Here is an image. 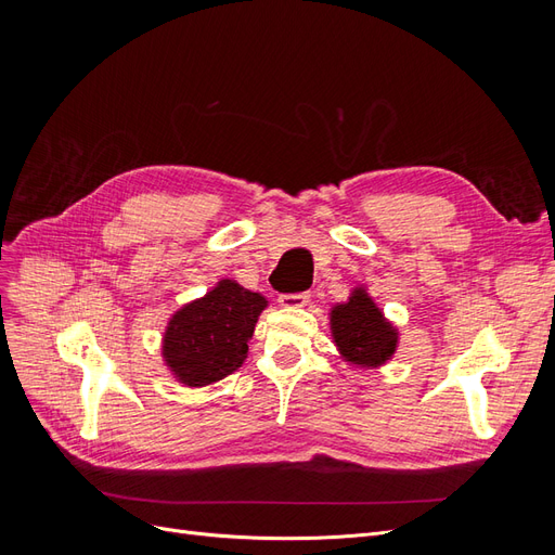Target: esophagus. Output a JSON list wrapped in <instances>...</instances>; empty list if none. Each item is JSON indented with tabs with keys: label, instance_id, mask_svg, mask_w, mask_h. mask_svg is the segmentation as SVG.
Instances as JSON below:
<instances>
[{
	"label": "esophagus",
	"instance_id": "esophagus-1",
	"mask_svg": "<svg viewBox=\"0 0 555 555\" xmlns=\"http://www.w3.org/2000/svg\"><path fill=\"white\" fill-rule=\"evenodd\" d=\"M310 300V292H298V294H280L278 304L284 308H300Z\"/></svg>",
	"mask_w": 555,
	"mask_h": 555
}]
</instances>
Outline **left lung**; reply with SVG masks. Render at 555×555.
Returning a JSON list of instances; mask_svg holds the SVG:
<instances>
[{
    "label": "left lung",
    "mask_w": 555,
    "mask_h": 555,
    "mask_svg": "<svg viewBox=\"0 0 555 555\" xmlns=\"http://www.w3.org/2000/svg\"><path fill=\"white\" fill-rule=\"evenodd\" d=\"M331 326L340 354L351 363L382 365L396 349L393 326L363 289L351 294L347 304L333 308Z\"/></svg>",
    "instance_id": "left-lung-1"
}]
</instances>
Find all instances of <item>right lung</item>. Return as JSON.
<instances>
[{
  "label": "right lung",
  "instance_id": "obj_1",
  "mask_svg": "<svg viewBox=\"0 0 555 555\" xmlns=\"http://www.w3.org/2000/svg\"><path fill=\"white\" fill-rule=\"evenodd\" d=\"M266 298L222 280L201 300L184 306L164 335V359L180 382L204 386L231 375L245 361L247 340Z\"/></svg>",
  "mask_w": 555,
  "mask_h": 555
}]
</instances>
